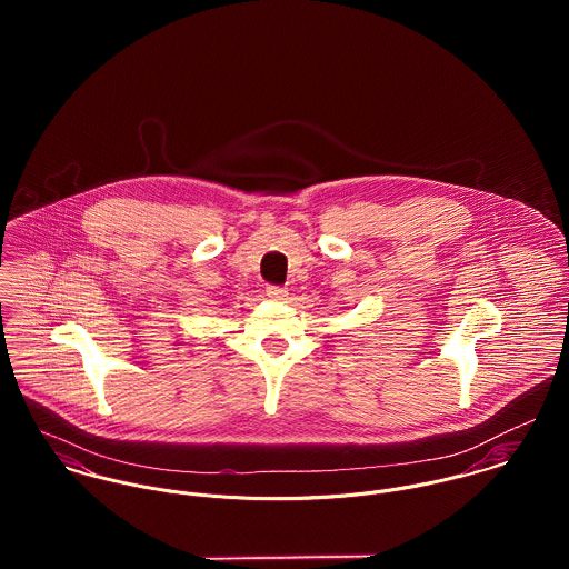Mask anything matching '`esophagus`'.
<instances>
[{"mask_svg":"<svg viewBox=\"0 0 569 569\" xmlns=\"http://www.w3.org/2000/svg\"><path fill=\"white\" fill-rule=\"evenodd\" d=\"M267 296H269L271 300L282 302V300H287V296H289V293H287V289H284V287H273V284H271V287H267Z\"/></svg>","mask_w":569,"mask_h":569,"instance_id":"obj_1","label":"esophagus"}]
</instances>
